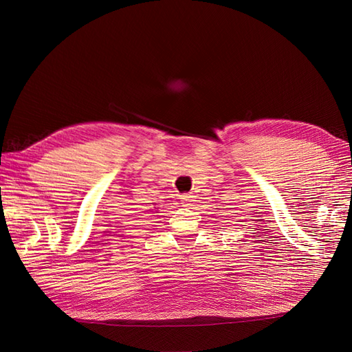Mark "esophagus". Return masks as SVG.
<instances>
[{
    "label": "esophagus",
    "mask_w": 352,
    "mask_h": 352,
    "mask_svg": "<svg viewBox=\"0 0 352 352\" xmlns=\"http://www.w3.org/2000/svg\"><path fill=\"white\" fill-rule=\"evenodd\" d=\"M193 198H195V197L190 195V193H184V195H182L180 201H182L183 207H190L193 204V201H195Z\"/></svg>",
    "instance_id": "1"
}]
</instances>
